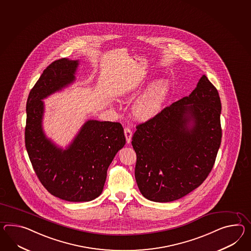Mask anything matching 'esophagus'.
<instances>
[{
    "mask_svg": "<svg viewBox=\"0 0 251 251\" xmlns=\"http://www.w3.org/2000/svg\"><path fill=\"white\" fill-rule=\"evenodd\" d=\"M124 135H125V137H126V141H127V143H130V141H131V137H132V131H131V129L129 128H124Z\"/></svg>",
    "mask_w": 251,
    "mask_h": 251,
    "instance_id": "1",
    "label": "esophagus"
}]
</instances>
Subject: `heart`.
<instances>
[{"instance_id": "obj_1", "label": "heart", "mask_w": 251, "mask_h": 251, "mask_svg": "<svg viewBox=\"0 0 251 251\" xmlns=\"http://www.w3.org/2000/svg\"><path fill=\"white\" fill-rule=\"evenodd\" d=\"M171 91L170 80L164 78L154 80L135 101L132 108L135 118L141 122H147L157 116L169 98Z\"/></svg>"}]
</instances>
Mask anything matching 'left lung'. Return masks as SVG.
<instances>
[{
    "instance_id": "obj_1",
    "label": "left lung",
    "mask_w": 251,
    "mask_h": 251,
    "mask_svg": "<svg viewBox=\"0 0 251 251\" xmlns=\"http://www.w3.org/2000/svg\"><path fill=\"white\" fill-rule=\"evenodd\" d=\"M221 102L202 75L189 96L137 126L132 147L135 178L143 197L177 201L201 186L212 170L221 142Z\"/></svg>"
}]
</instances>
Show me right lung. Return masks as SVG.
Returning a JSON list of instances; mask_svg holds the SVG:
<instances>
[{
	"label": "right lung",
	"mask_w": 251,
	"mask_h": 251,
	"mask_svg": "<svg viewBox=\"0 0 251 251\" xmlns=\"http://www.w3.org/2000/svg\"><path fill=\"white\" fill-rule=\"evenodd\" d=\"M79 61L50 63L31 89L26 104L25 147L33 170L51 195L71 202L91 201L103 190L107 170L126 143L122 124L87 121L65 149L44 133L43 99L75 80Z\"/></svg>",
	"instance_id": "1"
}]
</instances>
